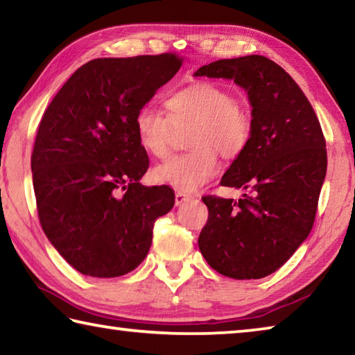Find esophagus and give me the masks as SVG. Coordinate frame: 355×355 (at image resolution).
Returning a JSON list of instances; mask_svg holds the SVG:
<instances>
[{
    "mask_svg": "<svg viewBox=\"0 0 355 355\" xmlns=\"http://www.w3.org/2000/svg\"><path fill=\"white\" fill-rule=\"evenodd\" d=\"M192 199V196H189V194H186V192H182V191H178V192H175V205L177 207H180V205H183V203H186V202H189Z\"/></svg>",
    "mask_w": 355,
    "mask_h": 355,
    "instance_id": "esophagus-1",
    "label": "esophagus"
}]
</instances>
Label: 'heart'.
<instances>
[{"instance_id":"b5f03b06","label":"heart","mask_w":355,"mask_h":355,"mask_svg":"<svg viewBox=\"0 0 355 355\" xmlns=\"http://www.w3.org/2000/svg\"><path fill=\"white\" fill-rule=\"evenodd\" d=\"M164 106L167 116L152 106L137 110L133 125L139 146L155 158H166L173 130L192 123L186 139L192 148L155 167L153 178L158 183L184 192L199 189L218 173V153L236 159L250 146L254 117L219 84L191 83L167 94Z\"/></svg>"}]
</instances>
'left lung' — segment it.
<instances>
[{"instance_id":"obj_1","label":"left lung","mask_w":355,"mask_h":355,"mask_svg":"<svg viewBox=\"0 0 355 355\" xmlns=\"http://www.w3.org/2000/svg\"><path fill=\"white\" fill-rule=\"evenodd\" d=\"M194 76L241 86L255 125L250 146L220 180L248 194L238 202L202 197L208 220L199 249L225 277H266L290 260L313 227L327 169L320 120L296 81L264 56L219 59Z\"/></svg>"}]
</instances>
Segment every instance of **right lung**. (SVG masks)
I'll return each instance as SVG.
<instances>
[{
	"label": "right lung",
	"instance_id": "add662e5",
	"mask_svg": "<svg viewBox=\"0 0 355 355\" xmlns=\"http://www.w3.org/2000/svg\"><path fill=\"white\" fill-rule=\"evenodd\" d=\"M183 64L173 53L100 58L81 65L40 120L31 171L40 225L70 266L91 277L133 271L155 220L175 202L169 186H142L148 156L133 120Z\"/></svg>",
	"mask_w": 355,
	"mask_h": 355
}]
</instances>
